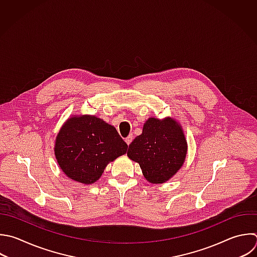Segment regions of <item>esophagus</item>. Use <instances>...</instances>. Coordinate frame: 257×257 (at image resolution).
I'll return each instance as SVG.
<instances>
[{"label": "esophagus", "mask_w": 257, "mask_h": 257, "mask_svg": "<svg viewBox=\"0 0 257 257\" xmlns=\"http://www.w3.org/2000/svg\"><path fill=\"white\" fill-rule=\"evenodd\" d=\"M133 139H134V137H133L132 135H130V136L125 139V143H126L127 145H130V144L133 142Z\"/></svg>", "instance_id": "1"}]
</instances>
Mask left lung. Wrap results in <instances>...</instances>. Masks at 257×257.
<instances>
[{"mask_svg":"<svg viewBox=\"0 0 257 257\" xmlns=\"http://www.w3.org/2000/svg\"><path fill=\"white\" fill-rule=\"evenodd\" d=\"M187 149L180 123L171 117H150L144 124L142 135L130 145L127 157L140 164L147 181L162 184L181 169Z\"/></svg>","mask_w":257,"mask_h":257,"instance_id":"1","label":"left lung"}]
</instances>
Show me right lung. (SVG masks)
Wrapping results in <instances>:
<instances>
[{
    "label": "right lung",
    "instance_id": "1",
    "mask_svg": "<svg viewBox=\"0 0 257 257\" xmlns=\"http://www.w3.org/2000/svg\"><path fill=\"white\" fill-rule=\"evenodd\" d=\"M127 145L116 130L94 115H73L59 131L55 157L63 173L73 181L93 184L108 163L126 153Z\"/></svg>",
    "mask_w": 257,
    "mask_h": 257
}]
</instances>
